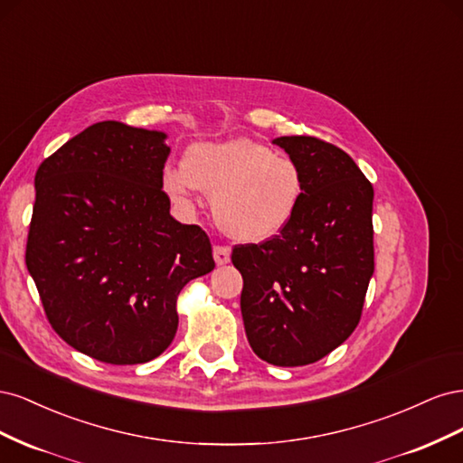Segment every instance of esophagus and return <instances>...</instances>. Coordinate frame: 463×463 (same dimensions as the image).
Listing matches in <instances>:
<instances>
[{
  "label": "esophagus",
  "mask_w": 463,
  "mask_h": 463,
  "mask_svg": "<svg viewBox=\"0 0 463 463\" xmlns=\"http://www.w3.org/2000/svg\"><path fill=\"white\" fill-rule=\"evenodd\" d=\"M230 257H232V249L228 245H216L214 247V260L216 264H228L230 262Z\"/></svg>",
  "instance_id": "1"
}]
</instances>
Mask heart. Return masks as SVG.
Listing matches in <instances>:
<instances>
[{"label":"heart","mask_w":463,"mask_h":463,"mask_svg":"<svg viewBox=\"0 0 463 463\" xmlns=\"http://www.w3.org/2000/svg\"><path fill=\"white\" fill-rule=\"evenodd\" d=\"M165 191L187 199L199 189L213 194L218 226L240 241H266L296 216L303 175L288 154L272 152L250 138L201 143L185 154L184 165L164 172Z\"/></svg>","instance_id":"1"}]
</instances>
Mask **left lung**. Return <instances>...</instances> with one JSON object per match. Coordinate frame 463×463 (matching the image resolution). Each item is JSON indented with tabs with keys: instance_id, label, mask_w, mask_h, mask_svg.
I'll return each mask as SVG.
<instances>
[{
	"instance_id": "left-lung-1",
	"label": "left lung",
	"mask_w": 463,
	"mask_h": 463,
	"mask_svg": "<svg viewBox=\"0 0 463 463\" xmlns=\"http://www.w3.org/2000/svg\"><path fill=\"white\" fill-rule=\"evenodd\" d=\"M296 160L303 197L293 220L259 245H235L241 315L253 352L278 367L309 365L359 325L374 272L371 181L317 137L272 141Z\"/></svg>"
}]
</instances>
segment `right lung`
Segmentation results:
<instances>
[{
  "instance_id": "obj_1",
  "label": "right lung",
  "mask_w": 463,
  "mask_h": 463,
  "mask_svg": "<svg viewBox=\"0 0 463 463\" xmlns=\"http://www.w3.org/2000/svg\"><path fill=\"white\" fill-rule=\"evenodd\" d=\"M164 141L100 121L34 177L26 269L60 338L109 365L158 357L177 332L179 291L216 266L208 235L170 214Z\"/></svg>"
}]
</instances>
